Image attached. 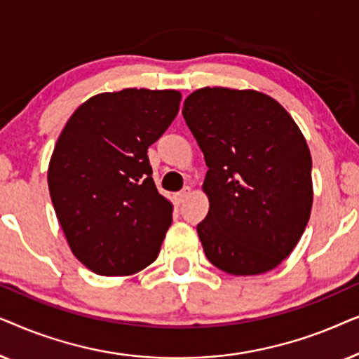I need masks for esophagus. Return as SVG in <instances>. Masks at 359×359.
Segmentation results:
<instances>
[{"instance_id": "1", "label": "esophagus", "mask_w": 359, "mask_h": 359, "mask_svg": "<svg viewBox=\"0 0 359 359\" xmlns=\"http://www.w3.org/2000/svg\"><path fill=\"white\" fill-rule=\"evenodd\" d=\"M189 194H191V188H184L183 191H180V193H176V194H175V201H176V204H178V205L183 204L184 201L189 198Z\"/></svg>"}]
</instances>
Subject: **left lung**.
I'll use <instances>...</instances> for the list:
<instances>
[{
    "label": "left lung",
    "instance_id": "left-lung-1",
    "mask_svg": "<svg viewBox=\"0 0 359 359\" xmlns=\"http://www.w3.org/2000/svg\"><path fill=\"white\" fill-rule=\"evenodd\" d=\"M183 116L208 173L198 224L205 257L235 276L271 271L301 240L312 209V158L301 129L271 96L201 88Z\"/></svg>",
    "mask_w": 359,
    "mask_h": 359
}]
</instances>
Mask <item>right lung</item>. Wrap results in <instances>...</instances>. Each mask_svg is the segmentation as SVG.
Listing matches in <instances>:
<instances>
[{
    "instance_id": "obj_1",
    "label": "right lung",
    "mask_w": 359,
    "mask_h": 359,
    "mask_svg": "<svg viewBox=\"0 0 359 359\" xmlns=\"http://www.w3.org/2000/svg\"><path fill=\"white\" fill-rule=\"evenodd\" d=\"M175 90L101 93L73 112L48 163V191L72 252L101 276H130L156 259L173 205L147 150L180 111Z\"/></svg>"
}]
</instances>
